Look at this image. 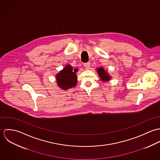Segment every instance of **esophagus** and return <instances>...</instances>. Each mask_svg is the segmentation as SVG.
<instances>
[{
  "label": "esophagus",
  "mask_w": 160,
  "mask_h": 160,
  "mask_svg": "<svg viewBox=\"0 0 160 160\" xmlns=\"http://www.w3.org/2000/svg\"><path fill=\"white\" fill-rule=\"evenodd\" d=\"M84 65L85 68L87 69H88L90 68V63H86L84 64Z\"/></svg>",
  "instance_id": "obj_1"
}]
</instances>
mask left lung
<instances>
[{"label":"left lung","instance_id":"8db88e82","mask_svg":"<svg viewBox=\"0 0 160 160\" xmlns=\"http://www.w3.org/2000/svg\"><path fill=\"white\" fill-rule=\"evenodd\" d=\"M97 71L98 74L100 76V78L101 79V80L102 81H104V82L108 81L111 79V76H109L108 73L106 71H105L103 68H102V67L98 68L97 69Z\"/></svg>","mask_w":160,"mask_h":160}]
</instances>
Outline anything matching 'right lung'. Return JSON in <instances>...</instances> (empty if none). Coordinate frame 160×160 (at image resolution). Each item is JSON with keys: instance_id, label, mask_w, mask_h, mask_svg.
<instances>
[{"instance_id": "obj_1", "label": "right lung", "mask_w": 160, "mask_h": 160, "mask_svg": "<svg viewBox=\"0 0 160 160\" xmlns=\"http://www.w3.org/2000/svg\"><path fill=\"white\" fill-rule=\"evenodd\" d=\"M78 68H72L68 65L56 75L57 85L63 90L74 88L77 84L76 72Z\"/></svg>"}]
</instances>
